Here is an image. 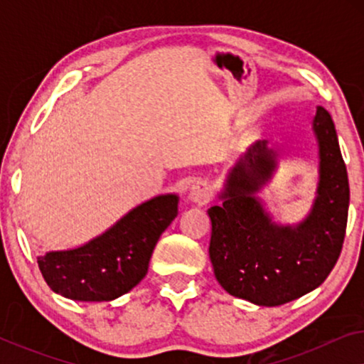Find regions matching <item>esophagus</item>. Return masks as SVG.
Here are the masks:
<instances>
[{
  "instance_id": "1",
  "label": "esophagus",
  "mask_w": 364,
  "mask_h": 364,
  "mask_svg": "<svg viewBox=\"0 0 364 364\" xmlns=\"http://www.w3.org/2000/svg\"><path fill=\"white\" fill-rule=\"evenodd\" d=\"M191 200L197 203H207L212 198V187L207 182H197L191 188Z\"/></svg>"
}]
</instances>
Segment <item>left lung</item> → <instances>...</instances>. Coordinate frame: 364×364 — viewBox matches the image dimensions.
<instances>
[{
  "mask_svg": "<svg viewBox=\"0 0 364 364\" xmlns=\"http://www.w3.org/2000/svg\"><path fill=\"white\" fill-rule=\"evenodd\" d=\"M320 183L313 210L300 225L278 227L253 197L275 167V154L258 141L227 181L222 205L208 208L210 260L220 285L255 305L278 306L320 287L345 242L350 183L335 124L316 107Z\"/></svg>",
  "mask_w": 364,
  "mask_h": 364,
  "instance_id": "1",
  "label": "left lung"
}]
</instances>
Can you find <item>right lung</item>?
Listing matches in <instances>:
<instances>
[{
    "mask_svg": "<svg viewBox=\"0 0 364 364\" xmlns=\"http://www.w3.org/2000/svg\"><path fill=\"white\" fill-rule=\"evenodd\" d=\"M177 196L154 197L86 245L39 255L44 282L77 301H111L131 291L146 277L159 237L177 217Z\"/></svg>",
    "mask_w": 364,
    "mask_h": 364,
    "instance_id": "obj_1",
    "label": "right lung"
}]
</instances>
